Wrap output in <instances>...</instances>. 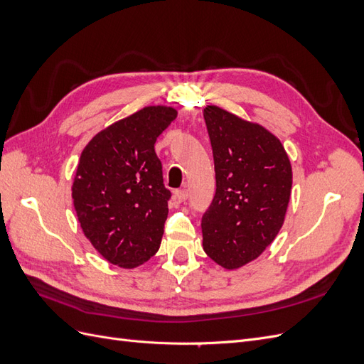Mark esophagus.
I'll use <instances>...</instances> for the list:
<instances>
[{
    "instance_id": "1",
    "label": "esophagus",
    "mask_w": 364,
    "mask_h": 364,
    "mask_svg": "<svg viewBox=\"0 0 364 364\" xmlns=\"http://www.w3.org/2000/svg\"><path fill=\"white\" fill-rule=\"evenodd\" d=\"M174 199L178 200L179 203L185 202L186 199H188V191H186V190H178V191L174 193Z\"/></svg>"
}]
</instances>
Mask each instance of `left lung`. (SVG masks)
<instances>
[{
  "mask_svg": "<svg viewBox=\"0 0 364 364\" xmlns=\"http://www.w3.org/2000/svg\"><path fill=\"white\" fill-rule=\"evenodd\" d=\"M203 118L217 183L202 218L203 250L218 266L235 270L257 259L282 228L291 164L279 138L255 121L215 105L203 109Z\"/></svg>",
  "mask_w": 364,
  "mask_h": 364,
  "instance_id": "8db88e82",
  "label": "left lung"
}]
</instances>
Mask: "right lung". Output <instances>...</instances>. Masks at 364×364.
Masks as SVG:
<instances>
[{"label":"right lung","mask_w":364,"mask_h":364,"mask_svg":"<svg viewBox=\"0 0 364 364\" xmlns=\"http://www.w3.org/2000/svg\"><path fill=\"white\" fill-rule=\"evenodd\" d=\"M178 117L146 106L98 132L82 151L73 202L85 237L121 269H135L159 249L171 193L162 183L156 138Z\"/></svg>","instance_id":"obj_1"}]
</instances>
